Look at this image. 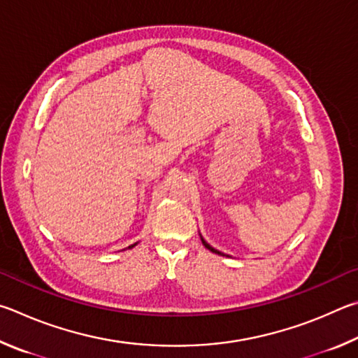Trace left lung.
Segmentation results:
<instances>
[{
  "mask_svg": "<svg viewBox=\"0 0 358 358\" xmlns=\"http://www.w3.org/2000/svg\"><path fill=\"white\" fill-rule=\"evenodd\" d=\"M199 237H201V242H203V245H204L206 248H208V250H210V252H212V253H217V255H222V256H229V255H224V253H222V252H218V250H215L214 247H210V245H209V243L204 241V237H203L201 234H199Z\"/></svg>",
  "mask_w": 358,
  "mask_h": 358,
  "instance_id": "obj_1",
  "label": "left lung"
}]
</instances>
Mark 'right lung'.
I'll return each mask as SVG.
<instances>
[{
  "instance_id": "obj_1",
  "label": "right lung",
  "mask_w": 358,
  "mask_h": 358,
  "mask_svg": "<svg viewBox=\"0 0 358 358\" xmlns=\"http://www.w3.org/2000/svg\"><path fill=\"white\" fill-rule=\"evenodd\" d=\"M136 243H138V242H136ZM136 243H134V245H129V247H127V248H134V247H135V245H136ZM124 250H125V248H124Z\"/></svg>"
}]
</instances>
